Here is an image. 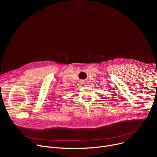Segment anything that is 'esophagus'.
I'll list each match as a JSON object with an SVG mask.
<instances>
[{
  "instance_id": "obj_1",
  "label": "esophagus",
  "mask_w": 157,
  "mask_h": 157,
  "mask_svg": "<svg viewBox=\"0 0 157 157\" xmlns=\"http://www.w3.org/2000/svg\"><path fill=\"white\" fill-rule=\"evenodd\" d=\"M83 84H85V81H83Z\"/></svg>"
}]
</instances>
